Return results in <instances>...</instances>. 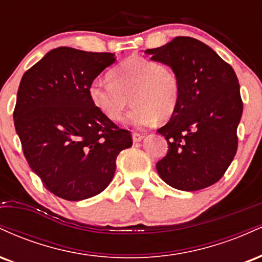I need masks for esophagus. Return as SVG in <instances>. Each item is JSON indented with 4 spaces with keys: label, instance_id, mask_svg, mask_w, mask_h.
I'll return each mask as SVG.
<instances>
[{
    "label": "esophagus",
    "instance_id": "obj_1",
    "mask_svg": "<svg viewBox=\"0 0 262 262\" xmlns=\"http://www.w3.org/2000/svg\"><path fill=\"white\" fill-rule=\"evenodd\" d=\"M144 139V135L143 134H140V133H133V140L134 141H141Z\"/></svg>",
    "mask_w": 262,
    "mask_h": 262
}]
</instances>
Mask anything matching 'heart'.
<instances>
[{"label":"heart","mask_w":262,"mask_h":262,"mask_svg":"<svg viewBox=\"0 0 262 262\" xmlns=\"http://www.w3.org/2000/svg\"><path fill=\"white\" fill-rule=\"evenodd\" d=\"M111 79H96L89 87L93 106L111 121H121L130 98L135 107L125 122L137 128L166 121L179 106L180 79L169 64L132 55L111 71Z\"/></svg>","instance_id":"heart-1"}]
</instances>
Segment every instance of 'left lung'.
Returning a JSON list of instances; mask_svg holds the SVG:
<instances>
[{
  "instance_id": "1",
  "label": "left lung",
  "mask_w": 262,
  "mask_h": 262,
  "mask_svg": "<svg viewBox=\"0 0 262 262\" xmlns=\"http://www.w3.org/2000/svg\"><path fill=\"white\" fill-rule=\"evenodd\" d=\"M144 53L172 66L181 86L175 113L158 129L169 144L166 156L156 164L159 176L181 191L212 186L236 154L243 101L235 71L194 38L176 37Z\"/></svg>"
}]
</instances>
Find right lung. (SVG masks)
I'll use <instances>...</instances> for the list:
<instances>
[{
	"label": "right lung",
	"mask_w": 262,
	"mask_h": 262,
	"mask_svg": "<svg viewBox=\"0 0 262 262\" xmlns=\"http://www.w3.org/2000/svg\"><path fill=\"white\" fill-rule=\"evenodd\" d=\"M116 61L112 53L60 47L20 80L13 119L23 154L44 187L66 201L101 193L130 148V132L93 106L89 87Z\"/></svg>",
	"instance_id": "add662e5"
}]
</instances>
